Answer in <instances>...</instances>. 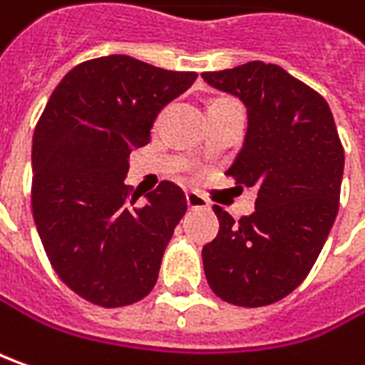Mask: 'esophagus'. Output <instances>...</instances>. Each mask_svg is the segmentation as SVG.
<instances>
[{"instance_id": "esophagus-1", "label": "esophagus", "mask_w": 365, "mask_h": 365, "mask_svg": "<svg viewBox=\"0 0 365 365\" xmlns=\"http://www.w3.org/2000/svg\"><path fill=\"white\" fill-rule=\"evenodd\" d=\"M185 202H187V207H190V210H207V207H210L206 197H202V195L195 194V192H187V194H185Z\"/></svg>"}]
</instances>
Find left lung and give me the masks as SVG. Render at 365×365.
<instances>
[{"label": "left lung", "instance_id": "obj_1", "mask_svg": "<svg viewBox=\"0 0 365 365\" xmlns=\"http://www.w3.org/2000/svg\"><path fill=\"white\" fill-rule=\"evenodd\" d=\"M202 78L245 103V145L226 175L257 187L255 212L238 222L214 206L220 230L202 248L207 284L232 305H270L305 281L329 236L344 147L325 98L277 64L255 60Z\"/></svg>", "mask_w": 365, "mask_h": 365}]
</instances>
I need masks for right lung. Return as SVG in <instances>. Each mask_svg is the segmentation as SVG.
<instances>
[{
	"label": "right lung",
	"mask_w": 365,
	"mask_h": 365,
	"mask_svg": "<svg viewBox=\"0 0 365 365\" xmlns=\"http://www.w3.org/2000/svg\"><path fill=\"white\" fill-rule=\"evenodd\" d=\"M195 72L125 54L86 60L48 98L32 141V212L58 277L101 307L141 301L158 283L163 250L187 210L171 182L143 206L125 178L129 153L149 143L159 110Z\"/></svg>",
	"instance_id": "add662e5"
}]
</instances>
